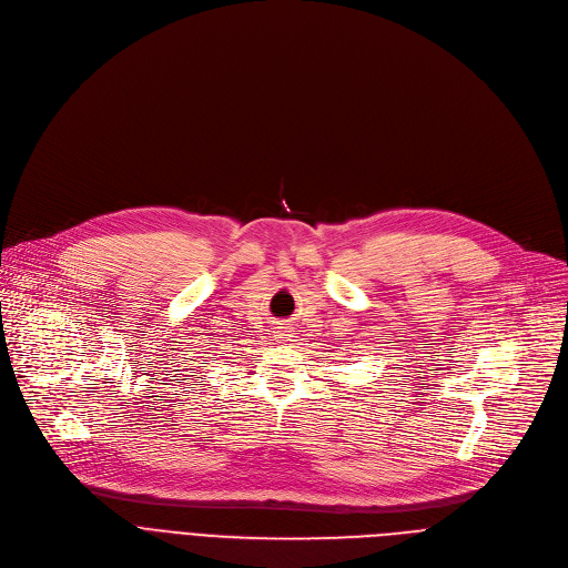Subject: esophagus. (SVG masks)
<instances>
[{
	"label": "esophagus",
	"instance_id": "34e87169",
	"mask_svg": "<svg viewBox=\"0 0 568 568\" xmlns=\"http://www.w3.org/2000/svg\"><path fill=\"white\" fill-rule=\"evenodd\" d=\"M277 342H288L291 339V327H288V323H280V327H277Z\"/></svg>",
	"mask_w": 568,
	"mask_h": 568
}]
</instances>
